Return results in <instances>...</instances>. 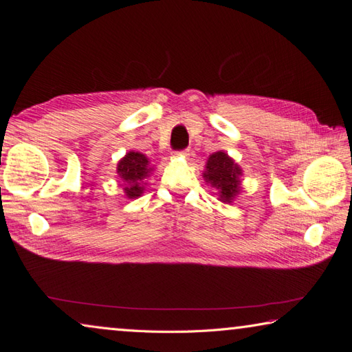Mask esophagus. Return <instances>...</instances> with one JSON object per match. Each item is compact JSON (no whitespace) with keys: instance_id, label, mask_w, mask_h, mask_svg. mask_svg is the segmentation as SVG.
Here are the masks:
<instances>
[{"instance_id":"esophagus-1","label":"esophagus","mask_w":352,"mask_h":352,"mask_svg":"<svg viewBox=\"0 0 352 352\" xmlns=\"http://www.w3.org/2000/svg\"><path fill=\"white\" fill-rule=\"evenodd\" d=\"M190 155V151L188 149H185V151H179V152H176V156H182V158H186V156Z\"/></svg>"}]
</instances>
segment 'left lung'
Segmentation results:
<instances>
[{
	"instance_id": "left-lung-1",
	"label": "left lung",
	"mask_w": 352,
	"mask_h": 352,
	"mask_svg": "<svg viewBox=\"0 0 352 352\" xmlns=\"http://www.w3.org/2000/svg\"><path fill=\"white\" fill-rule=\"evenodd\" d=\"M242 168L235 160L224 151L209 155L203 179L218 191V199L223 203H232L242 190L241 186Z\"/></svg>"
}]
</instances>
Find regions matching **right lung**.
Instances as JSON below:
<instances>
[{"mask_svg": "<svg viewBox=\"0 0 352 352\" xmlns=\"http://www.w3.org/2000/svg\"><path fill=\"white\" fill-rule=\"evenodd\" d=\"M153 167L151 161L142 152L129 151L117 162V175H119L124 197L138 199L144 192L147 177H151Z\"/></svg>", "mask_w": 352, "mask_h": 352, "instance_id": "obj_1", "label": "right lung"}]
</instances>
